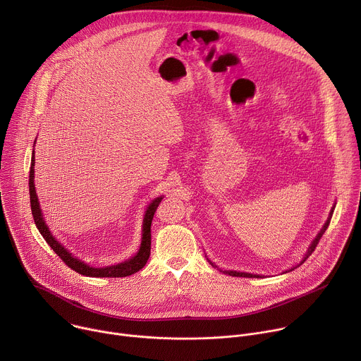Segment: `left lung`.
I'll return each instance as SVG.
<instances>
[{"instance_id": "left-lung-1", "label": "left lung", "mask_w": 361, "mask_h": 361, "mask_svg": "<svg viewBox=\"0 0 361 361\" xmlns=\"http://www.w3.org/2000/svg\"><path fill=\"white\" fill-rule=\"evenodd\" d=\"M333 210H334V207L331 209V212H330V217L327 219V221H326V224L323 226V228L320 230V233L316 235V238L313 240V243L310 244V247H308V250H307V252H305V255H304V259H302V262H305V259L308 255H310L313 251H314V248L317 247V244H319V241H320V238H322V235L326 233V230H327V227H329V224H330V220H331V216H333ZM301 262V263H302ZM213 264V263H212ZM295 269V267H294ZM293 270V269H291ZM290 271V270H288ZM223 273H226V274H228V276H233V277H248V279H252V277H255V279H259V277H262V276H259V274H250V273H240V271H223ZM287 273V271H286Z\"/></svg>"}]
</instances>
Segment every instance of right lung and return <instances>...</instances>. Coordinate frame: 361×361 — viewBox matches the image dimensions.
<instances>
[{
	"label": "right lung",
	"mask_w": 361,
	"mask_h": 361,
	"mask_svg": "<svg viewBox=\"0 0 361 361\" xmlns=\"http://www.w3.org/2000/svg\"><path fill=\"white\" fill-rule=\"evenodd\" d=\"M35 144V142H34ZM34 151H32V157H31V167H30V202H31V212H32V217L35 221V226L38 228V231L41 233V235L44 237V240L49 244V247L53 248V251L60 257V259L74 271H77L81 276H87V277H127L131 276L137 271H140L149 257V250H151V221L154 217V213H156L159 204L161 202L163 197H157L154 198L149 205L147 207L144 220H142V237H141V245L138 252L131 257V259L118 263L116 266H107V267H92L88 266L87 263L81 262L77 257H74L61 243H59L56 240V237L51 234V231L48 230V226L44 221L42 217V212L39 209V202L37 198V192H35V185H34Z\"/></svg>",
	"instance_id": "add662e5"
}]
</instances>
